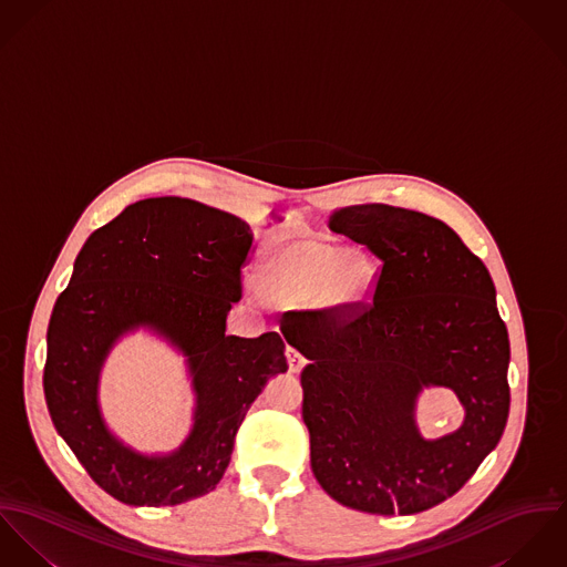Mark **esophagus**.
<instances>
[{
  "label": "esophagus",
  "mask_w": 567,
  "mask_h": 567,
  "mask_svg": "<svg viewBox=\"0 0 567 567\" xmlns=\"http://www.w3.org/2000/svg\"><path fill=\"white\" fill-rule=\"evenodd\" d=\"M287 361H289V370H291L293 374L302 372V368L307 365V359H305L296 348H287Z\"/></svg>",
  "instance_id": "obj_1"
}]
</instances>
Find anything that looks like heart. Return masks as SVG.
I'll return each mask as SVG.
<instances>
[{
	"label": "heart",
	"instance_id": "heart-1",
	"mask_svg": "<svg viewBox=\"0 0 567 567\" xmlns=\"http://www.w3.org/2000/svg\"><path fill=\"white\" fill-rule=\"evenodd\" d=\"M377 287V265L321 237H278L262 248L260 293L280 307L363 309Z\"/></svg>",
	"mask_w": 567,
	"mask_h": 567
}]
</instances>
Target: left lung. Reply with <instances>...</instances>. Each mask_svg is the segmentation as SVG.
I'll list each match as a JSON object with an SVG mask.
<instances>
[{
    "label": "left lung",
    "instance_id": "left-lung-1",
    "mask_svg": "<svg viewBox=\"0 0 567 567\" xmlns=\"http://www.w3.org/2000/svg\"><path fill=\"white\" fill-rule=\"evenodd\" d=\"M328 226L382 260L374 305L348 323L289 328L317 483L337 503L413 515L454 496L498 445L508 417V332L494 280L440 219L389 204L337 208ZM445 385L458 430L426 441L414 411Z\"/></svg>",
    "mask_w": 567,
    "mask_h": 567
}]
</instances>
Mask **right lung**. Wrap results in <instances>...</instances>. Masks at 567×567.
<instances>
[{
	"label": "right lung",
	"mask_w": 567,
	"mask_h": 567,
	"mask_svg": "<svg viewBox=\"0 0 567 567\" xmlns=\"http://www.w3.org/2000/svg\"><path fill=\"white\" fill-rule=\"evenodd\" d=\"M252 239L237 215L187 197H147L95 230L78 254L50 319L43 389L59 435L120 503L174 506L213 492L248 409L269 378L287 372L278 332L226 334ZM136 329L186 357L196 395L190 435L167 455L124 444L99 406L101 368Z\"/></svg>",
	"instance_id": "1"
}]
</instances>
